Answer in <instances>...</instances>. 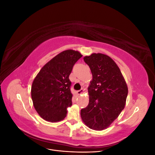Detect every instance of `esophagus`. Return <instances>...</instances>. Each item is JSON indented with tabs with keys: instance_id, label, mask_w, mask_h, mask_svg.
<instances>
[{
	"instance_id": "esophagus-1",
	"label": "esophagus",
	"mask_w": 155,
	"mask_h": 155,
	"mask_svg": "<svg viewBox=\"0 0 155 155\" xmlns=\"http://www.w3.org/2000/svg\"><path fill=\"white\" fill-rule=\"evenodd\" d=\"M76 93L78 94V95H80V94H81L84 93V90H83V89H81V90L78 91L76 92Z\"/></svg>"
}]
</instances>
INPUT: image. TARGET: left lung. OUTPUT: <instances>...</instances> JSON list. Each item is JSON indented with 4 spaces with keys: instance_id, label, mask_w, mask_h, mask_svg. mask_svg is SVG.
Masks as SVG:
<instances>
[{
    "instance_id": "left-lung-1",
    "label": "left lung",
    "mask_w": 155,
    "mask_h": 155,
    "mask_svg": "<svg viewBox=\"0 0 155 155\" xmlns=\"http://www.w3.org/2000/svg\"><path fill=\"white\" fill-rule=\"evenodd\" d=\"M83 59L91 68L92 80L88 88V105L81 110V116L89 128L101 130L124 109L128 88L118 65L109 56L92 54Z\"/></svg>"
}]
</instances>
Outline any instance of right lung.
I'll list each match as a JSON object with an SVG mask.
<instances>
[{"label":"right lung","instance_id":"obj_1","mask_svg":"<svg viewBox=\"0 0 155 155\" xmlns=\"http://www.w3.org/2000/svg\"><path fill=\"white\" fill-rule=\"evenodd\" d=\"M78 51L64 50L41 69L32 83L31 95L35 109L42 118L57 122L67 116L72 104L69 76L82 57Z\"/></svg>","mask_w":155,"mask_h":155}]
</instances>
